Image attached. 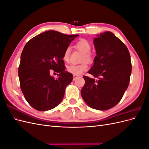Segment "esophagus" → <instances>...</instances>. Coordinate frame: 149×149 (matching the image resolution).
Instances as JSON below:
<instances>
[{
  "label": "esophagus",
  "mask_w": 149,
  "mask_h": 149,
  "mask_svg": "<svg viewBox=\"0 0 149 149\" xmlns=\"http://www.w3.org/2000/svg\"><path fill=\"white\" fill-rule=\"evenodd\" d=\"M79 77L78 76H77V75H73V80L74 81L76 78H78Z\"/></svg>",
  "instance_id": "1"
}]
</instances>
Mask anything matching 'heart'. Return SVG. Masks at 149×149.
<instances>
[{"mask_svg":"<svg viewBox=\"0 0 149 149\" xmlns=\"http://www.w3.org/2000/svg\"><path fill=\"white\" fill-rule=\"evenodd\" d=\"M76 47L81 52L84 53L83 56V60H86L88 61H92L93 56L92 54L90 53L91 49V45L90 43L86 40L81 39L76 43ZM71 49L70 47H67L64 52L63 55V59L66 62L70 60V58ZM88 68V65L86 62H84L83 63L79 65L72 64L67 67V71L73 75H81L83 72L86 71Z\"/></svg>","mask_w":149,"mask_h":149,"instance_id":"1","label":"heart"}]
</instances>
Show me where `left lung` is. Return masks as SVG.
<instances>
[{"instance_id":"obj_1","label":"left lung","mask_w":149,"mask_h":149,"mask_svg":"<svg viewBox=\"0 0 149 149\" xmlns=\"http://www.w3.org/2000/svg\"><path fill=\"white\" fill-rule=\"evenodd\" d=\"M97 36L94 40L96 56L88 73L99 79L84 76L81 94L90 107L106 111L123 97L130 82L132 64L127 47L113 33L106 31Z\"/></svg>"}]
</instances>
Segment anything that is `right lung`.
Returning <instances> with one entry per match:
<instances>
[{
    "label": "right lung",
    "instance_id": "1",
    "mask_svg": "<svg viewBox=\"0 0 149 149\" xmlns=\"http://www.w3.org/2000/svg\"><path fill=\"white\" fill-rule=\"evenodd\" d=\"M78 36L48 30L26 43L21 54L18 73L25 100L35 109L50 110L63 98L66 86L73 81V75L65 71L63 55ZM50 69L58 73V79L49 74Z\"/></svg>",
    "mask_w": 149,
    "mask_h": 149
}]
</instances>
